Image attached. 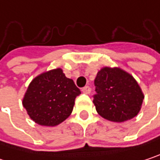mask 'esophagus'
I'll return each mask as SVG.
<instances>
[{
	"label": "esophagus",
	"instance_id": "esophagus-1",
	"mask_svg": "<svg viewBox=\"0 0 160 160\" xmlns=\"http://www.w3.org/2000/svg\"><path fill=\"white\" fill-rule=\"evenodd\" d=\"M82 92H83L84 93H86V94H89V93L91 92V88H90L89 86H85V87L82 88Z\"/></svg>",
	"mask_w": 160,
	"mask_h": 160
}]
</instances>
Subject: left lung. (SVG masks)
Returning a JSON list of instances; mask_svg holds the SVG:
<instances>
[{
    "mask_svg": "<svg viewBox=\"0 0 160 160\" xmlns=\"http://www.w3.org/2000/svg\"><path fill=\"white\" fill-rule=\"evenodd\" d=\"M93 104L106 119L123 122L134 118L141 109L144 94L137 81L118 68H104L94 80Z\"/></svg>",
    "mask_w": 160,
    "mask_h": 160,
    "instance_id": "8db88e82",
    "label": "left lung"
}]
</instances>
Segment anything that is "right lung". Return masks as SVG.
I'll use <instances>...</instances> for the list:
<instances>
[{"label": "right lung", "instance_id": "1", "mask_svg": "<svg viewBox=\"0 0 160 160\" xmlns=\"http://www.w3.org/2000/svg\"><path fill=\"white\" fill-rule=\"evenodd\" d=\"M80 90L61 68L42 73L32 80L23 99L29 117L42 126H55L69 117Z\"/></svg>", "mask_w": 160, "mask_h": 160}]
</instances>
